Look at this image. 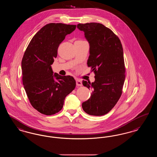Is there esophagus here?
<instances>
[{
  "label": "esophagus",
  "instance_id": "obj_1",
  "mask_svg": "<svg viewBox=\"0 0 157 157\" xmlns=\"http://www.w3.org/2000/svg\"><path fill=\"white\" fill-rule=\"evenodd\" d=\"M76 85L77 86H82V83L81 81H80L79 79H77L76 81Z\"/></svg>",
  "mask_w": 157,
  "mask_h": 157
}]
</instances>
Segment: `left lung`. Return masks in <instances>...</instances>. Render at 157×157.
<instances>
[{
	"instance_id": "1",
	"label": "left lung",
	"mask_w": 157,
	"mask_h": 157,
	"mask_svg": "<svg viewBox=\"0 0 157 157\" xmlns=\"http://www.w3.org/2000/svg\"><path fill=\"white\" fill-rule=\"evenodd\" d=\"M77 28L84 32L89 43L87 64L95 75L94 82H82L92 94L82 106L89 115L103 116L113 109L122 94L125 76L122 45L119 37L101 23H79Z\"/></svg>"
}]
</instances>
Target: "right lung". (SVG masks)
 Wrapping results in <instances>:
<instances>
[{"label":"right lung","mask_w":157,"mask_h":157,"mask_svg":"<svg viewBox=\"0 0 157 157\" xmlns=\"http://www.w3.org/2000/svg\"><path fill=\"white\" fill-rule=\"evenodd\" d=\"M76 26L47 24L34 35L26 48L21 61L23 84L32 106L40 113L52 115L59 112L65 97L75 88L72 76L53 75L51 65L59 44Z\"/></svg>","instance_id":"right-lung-1"}]
</instances>
